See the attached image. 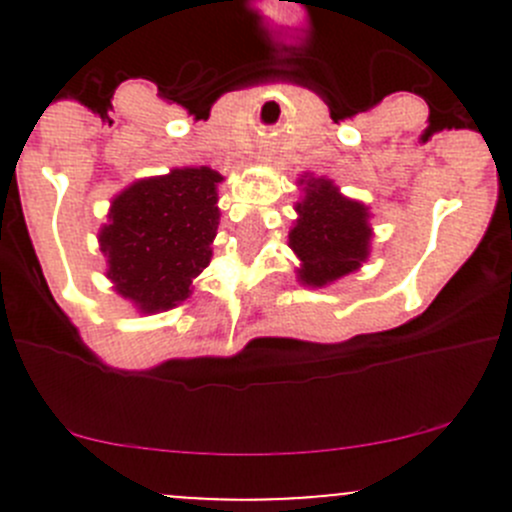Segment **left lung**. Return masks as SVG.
I'll list each match as a JSON object with an SVG mask.
<instances>
[{
	"label": "left lung",
	"mask_w": 512,
	"mask_h": 512,
	"mask_svg": "<svg viewBox=\"0 0 512 512\" xmlns=\"http://www.w3.org/2000/svg\"><path fill=\"white\" fill-rule=\"evenodd\" d=\"M299 185H304V198L294 205L299 218L289 230V247L302 260L299 280L324 287L359 270L369 257V208L344 198L327 178L304 175Z\"/></svg>",
	"instance_id": "1"
}]
</instances>
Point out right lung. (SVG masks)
Instances as JSON below:
<instances>
[{"instance_id":"1","label":"right lung","mask_w":512,"mask_h":512,"mask_svg":"<svg viewBox=\"0 0 512 512\" xmlns=\"http://www.w3.org/2000/svg\"><path fill=\"white\" fill-rule=\"evenodd\" d=\"M205 165L128 185L111 203L98 232L106 277L143 314L178 307L193 280L210 265L218 232V183Z\"/></svg>"}]
</instances>
